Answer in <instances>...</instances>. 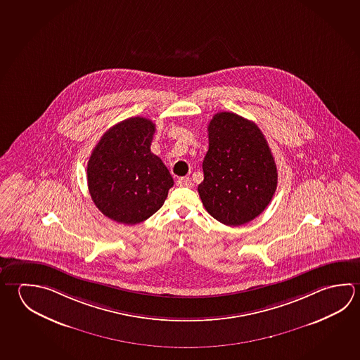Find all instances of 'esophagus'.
I'll return each mask as SVG.
<instances>
[{
	"label": "esophagus",
	"instance_id": "obj_1",
	"mask_svg": "<svg viewBox=\"0 0 360 360\" xmlns=\"http://www.w3.org/2000/svg\"><path fill=\"white\" fill-rule=\"evenodd\" d=\"M177 184L179 187H186V188L192 187V182H191V179L188 177L179 178L177 181Z\"/></svg>",
	"mask_w": 360,
	"mask_h": 360
}]
</instances>
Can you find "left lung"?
<instances>
[{
  "label": "left lung",
  "mask_w": 360,
  "mask_h": 360,
  "mask_svg": "<svg viewBox=\"0 0 360 360\" xmlns=\"http://www.w3.org/2000/svg\"><path fill=\"white\" fill-rule=\"evenodd\" d=\"M208 152L198 193L208 214L240 226L264 211L277 189V165L252 121L219 112L208 124Z\"/></svg>",
  "instance_id": "1"
}]
</instances>
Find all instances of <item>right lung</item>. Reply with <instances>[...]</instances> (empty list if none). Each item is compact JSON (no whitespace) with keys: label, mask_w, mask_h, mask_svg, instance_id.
Listing matches in <instances>:
<instances>
[{"label":"right lung","mask_w":360,"mask_h":360,"mask_svg":"<svg viewBox=\"0 0 360 360\" xmlns=\"http://www.w3.org/2000/svg\"><path fill=\"white\" fill-rule=\"evenodd\" d=\"M155 125L130 117L102 135L87 165L89 195L108 219L135 225L163 206L173 178L150 152Z\"/></svg>","instance_id":"add662e5"}]
</instances>
